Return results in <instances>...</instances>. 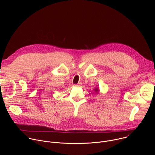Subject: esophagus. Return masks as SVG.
I'll use <instances>...</instances> for the list:
<instances>
[{
	"label": "esophagus",
	"instance_id": "1",
	"mask_svg": "<svg viewBox=\"0 0 155 155\" xmlns=\"http://www.w3.org/2000/svg\"><path fill=\"white\" fill-rule=\"evenodd\" d=\"M74 86H78V84H74Z\"/></svg>",
	"mask_w": 155,
	"mask_h": 155
}]
</instances>
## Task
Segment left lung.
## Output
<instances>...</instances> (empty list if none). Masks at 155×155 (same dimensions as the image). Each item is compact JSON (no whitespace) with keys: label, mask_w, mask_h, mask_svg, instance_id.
<instances>
[{"label":"left lung","mask_w":155,"mask_h":155,"mask_svg":"<svg viewBox=\"0 0 155 155\" xmlns=\"http://www.w3.org/2000/svg\"><path fill=\"white\" fill-rule=\"evenodd\" d=\"M94 90H95V91H96V93H97L99 92V90H98L97 87H96L95 89H94Z\"/></svg>","instance_id":"obj_1"}]
</instances>
